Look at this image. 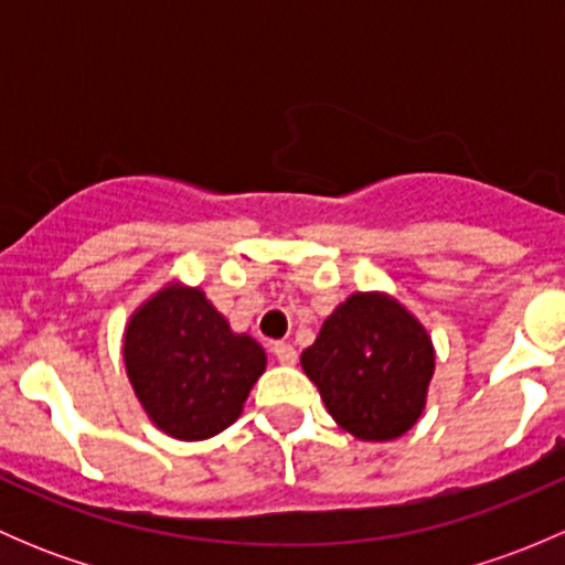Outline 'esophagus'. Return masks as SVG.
<instances>
[{"label":"esophagus","mask_w":565,"mask_h":565,"mask_svg":"<svg viewBox=\"0 0 565 565\" xmlns=\"http://www.w3.org/2000/svg\"><path fill=\"white\" fill-rule=\"evenodd\" d=\"M273 355H276L278 363H284V366H292V363L298 361V352H295V347L287 344V341L273 344Z\"/></svg>","instance_id":"1"}]
</instances>
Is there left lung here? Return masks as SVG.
I'll list each match as a JSON object with an SVG mask.
<instances>
[{
    "instance_id": "8db88e82",
    "label": "left lung",
    "mask_w": 565,
    "mask_h": 565,
    "mask_svg": "<svg viewBox=\"0 0 565 565\" xmlns=\"http://www.w3.org/2000/svg\"><path fill=\"white\" fill-rule=\"evenodd\" d=\"M300 363L341 429L383 443L420 418L435 350L404 306L358 292L324 319Z\"/></svg>"
}]
</instances>
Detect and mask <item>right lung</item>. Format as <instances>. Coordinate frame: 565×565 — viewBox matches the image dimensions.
Here are the masks:
<instances>
[{"label":"right lung","instance_id":"1","mask_svg":"<svg viewBox=\"0 0 565 565\" xmlns=\"http://www.w3.org/2000/svg\"><path fill=\"white\" fill-rule=\"evenodd\" d=\"M125 366L158 429L204 440L235 424L265 372V350L232 333L199 289L169 287L130 317Z\"/></svg>","mask_w":565,"mask_h":565}]
</instances>
